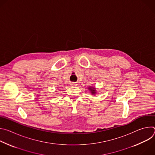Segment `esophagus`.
Returning <instances> with one entry per match:
<instances>
[{"label": "esophagus", "instance_id": "1", "mask_svg": "<svg viewBox=\"0 0 155 155\" xmlns=\"http://www.w3.org/2000/svg\"><path fill=\"white\" fill-rule=\"evenodd\" d=\"M71 85H72V86H75L76 84L74 83H71Z\"/></svg>", "mask_w": 155, "mask_h": 155}]
</instances>
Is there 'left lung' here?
I'll list each match as a JSON object with an SVG mask.
<instances>
[{
    "mask_svg": "<svg viewBox=\"0 0 155 155\" xmlns=\"http://www.w3.org/2000/svg\"><path fill=\"white\" fill-rule=\"evenodd\" d=\"M89 89H90V91H91V93L92 94H94L96 92H95V90L94 89V88L93 87H89Z\"/></svg>",
    "mask_w": 155,
    "mask_h": 155,
    "instance_id": "obj_1",
    "label": "left lung"
}]
</instances>
